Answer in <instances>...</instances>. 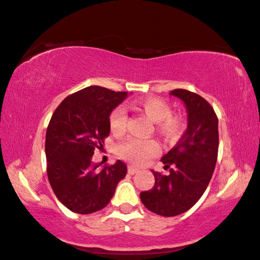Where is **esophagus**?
<instances>
[{
  "label": "esophagus",
  "mask_w": 260,
  "mask_h": 260,
  "mask_svg": "<svg viewBox=\"0 0 260 260\" xmlns=\"http://www.w3.org/2000/svg\"><path fill=\"white\" fill-rule=\"evenodd\" d=\"M139 172L138 168H135L134 166H128V168H127V173L129 174V175H134V174H137Z\"/></svg>",
  "instance_id": "esophagus-1"
}]
</instances>
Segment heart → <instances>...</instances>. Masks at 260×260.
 <instances>
[{
	"label": "heart",
	"instance_id": "heart-1",
	"mask_svg": "<svg viewBox=\"0 0 260 260\" xmlns=\"http://www.w3.org/2000/svg\"><path fill=\"white\" fill-rule=\"evenodd\" d=\"M132 107L145 113L150 120L155 121V129L166 140H174L179 138L183 132V118L180 114L170 113L168 103L164 99L153 96V98L139 100L132 104ZM126 113L121 107L112 111L108 119V125L112 133L117 135L122 134L126 129ZM158 152H160V147L153 139L140 140V139L131 138L119 143L117 147L119 156L122 160L132 162L134 165L145 164Z\"/></svg>",
	"mask_w": 260,
	"mask_h": 260
}]
</instances>
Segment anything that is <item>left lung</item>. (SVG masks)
Here are the masks:
<instances>
[{"label": "left lung", "instance_id": "1", "mask_svg": "<svg viewBox=\"0 0 260 260\" xmlns=\"http://www.w3.org/2000/svg\"><path fill=\"white\" fill-rule=\"evenodd\" d=\"M188 111V128L161 158L167 175L154 172L155 184L140 193L141 202L154 214L172 217L196 204L214 174L218 155V118L214 108L197 93L176 88Z\"/></svg>", "mask_w": 260, "mask_h": 260}]
</instances>
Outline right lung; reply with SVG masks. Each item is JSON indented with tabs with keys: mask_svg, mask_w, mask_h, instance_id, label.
<instances>
[{
	"mask_svg": "<svg viewBox=\"0 0 260 260\" xmlns=\"http://www.w3.org/2000/svg\"><path fill=\"white\" fill-rule=\"evenodd\" d=\"M127 92L88 86L68 95L50 120L45 138L46 173L57 199L77 214L102 210L110 203L127 167L121 161L98 170L95 148L110 135L111 112Z\"/></svg>",
	"mask_w": 260,
	"mask_h": 260,
	"instance_id": "obj_1",
	"label": "right lung"
}]
</instances>
